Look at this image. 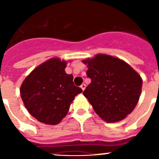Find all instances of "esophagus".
Listing matches in <instances>:
<instances>
[{
  "label": "esophagus",
  "mask_w": 159,
  "mask_h": 159,
  "mask_svg": "<svg viewBox=\"0 0 159 159\" xmlns=\"http://www.w3.org/2000/svg\"><path fill=\"white\" fill-rule=\"evenodd\" d=\"M80 88H82L83 91H84V89H85V88H86V84H81Z\"/></svg>",
  "instance_id": "34e87169"
}]
</instances>
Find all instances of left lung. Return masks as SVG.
Here are the masks:
<instances>
[{"instance_id": "left-lung-1", "label": "left lung", "mask_w": 159, "mask_h": 159, "mask_svg": "<svg viewBox=\"0 0 159 159\" xmlns=\"http://www.w3.org/2000/svg\"><path fill=\"white\" fill-rule=\"evenodd\" d=\"M83 63L92 80L83 94L95 113L107 123L125 119L139 102L141 76L125 61L108 55L97 54Z\"/></svg>"}]
</instances>
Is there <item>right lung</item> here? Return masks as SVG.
I'll return each instance as SVG.
<instances>
[{
  "label": "right lung",
  "mask_w": 159,
  "mask_h": 159,
  "mask_svg": "<svg viewBox=\"0 0 159 159\" xmlns=\"http://www.w3.org/2000/svg\"><path fill=\"white\" fill-rule=\"evenodd\" d=\"M67 62L52 58L36 67L20 87V97L28 111L39 122L58 124L83 90L74 85L73 75L65 72Z\"/></svg>",
  "instance_id": "obj_1"
}]
</instances>
